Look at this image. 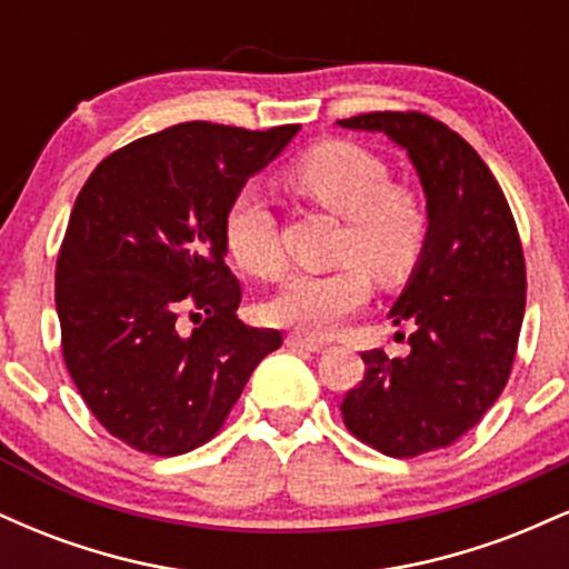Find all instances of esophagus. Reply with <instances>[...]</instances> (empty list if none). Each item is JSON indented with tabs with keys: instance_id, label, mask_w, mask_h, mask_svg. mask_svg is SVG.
Listing matches in <instances>:
<instances>
[{
	"instance_id": "obj_1",
	"label": "esophagus",
	"mask_w": 569,
	"mask_h": 569,
	"mask_svg": "<svg viewBox=\"0 0 569 569\" xmlns=\"http://www.w3.org/2000/svg\"><path fill=\"white\" fill-rule=\"evenodd\" d=\"M286 345H289L291 350H299V352H321L323 350V342H316V339H307L299 335L286 337Z\"/></svg>"
}]
</instances>
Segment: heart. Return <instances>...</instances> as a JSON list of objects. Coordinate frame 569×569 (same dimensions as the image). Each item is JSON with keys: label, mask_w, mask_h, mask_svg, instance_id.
Segmentation results:
<instances>
[{"label": "heart", "mask_w": 569, "mask_h": 569, "mask_svg": "<svg viewBox=\"0 0 569 569\" xmlns=\"http://www.w3.org/2000/svg\"><path fill=\"white\" fill-rule=\"evenodd\" d=\"M286 184L335 217L345 219L337 257L326 272H297L264 305V316L283 329L326 339L369 299V273L396 283L420 259L428 217L409 187L390 184L380 154L352 141H326L286 171ZM224 240L248 276L272 280L283 272L276 219L257 189L234 194L224 217Z\"/></svg>", "instance_id": "b5f03b06"}]
</instances>
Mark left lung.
<instances>
[{
  "mask_svg": "<svg viewBox=\"0 0 569 569\" xmlns=\"http://www.w3.org/2000/svg\"><path fill=\"white\" fill-rule=\"evenodd\" d=\"M337 126L401 147L428 217L420 259L388 312L411 329L409 352H363L367 375L345 396V426L390 457L433 452L468 433L511 375L527 293L519 232L485 160L443 122L371 112Z\"/></svg>",
  "mask_w": 569,
  "mask_h": 569,
  "instance_id": "obj_1",
  "label": "left lung"
}]
</instances>
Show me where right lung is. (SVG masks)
Wrapping results in <instances>:
<instances>
[{"instance_id": "1", "label": "right lung", "mask_w": 569, "mask_h": 569, "mask_svg": "<svg viewBox=\"0 0 569 569\" xmlns=\"http://www.w3.org/2000/svg\"><path fill=\"white\" fill-rule=\"evenodd\" d=\"M297 133L184 122L109 154L77 194L56 267L63 361L96 420L139 452L206 443L283 342L234 318L224 217ZM184 309L201 323L189 336Z\"/></svg>"}]
</instances>
